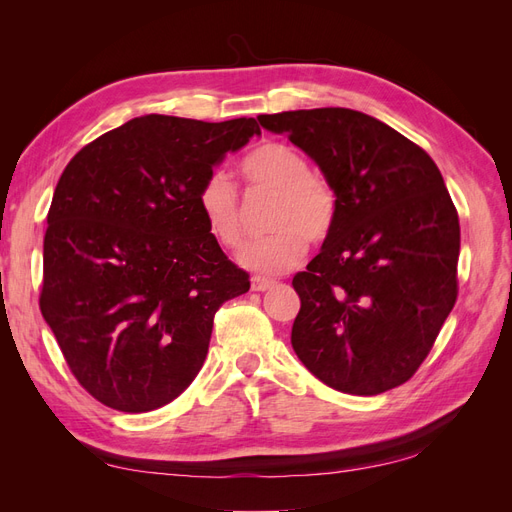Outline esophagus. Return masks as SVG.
<instances>
[{"mask_svg": "<svg viewBox=\"0 0 512 512\" xmlns=\"http://www.w3.org/2000/svg\"><path fill=\"white\" fill-rule=\"evenodd\" d=\"M275 284H277V282L271 280V277H260V275L252 277V290H254V292H265V290L273 288Z\"/></svg>", "mask_w": 512, "mask_h": 512, "instance_id": "34e87169", "label": "esophagus"}]
</instances>
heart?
Wrapping results in <instances>:
<instances>
[{
  "label": "heart",
  "mask_w": 512,
  "mask_h": 512,
  "mask_svg": "<svg viewBox=\"0 0 512 512\" xmlns=\"http://www.w3.org/2000/svg\"><path fill=\"white\" fill-rule=\"evenodd\" d=\"M241 175L250 190L271 192L267 215L269 235L256 239L241 252V265L258 273H282L297 265L305 245L331 237L339 215V194L333 181L309 170L303 153L284 143H262L241 162ZM198 209L211 237L226 250L245 243V222L237 185L213 170L198 188Z\"/></svg>",
  "instance_id": "b5f03b06"
}]
</instances>
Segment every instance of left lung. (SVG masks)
Listing matches in <instances>:
<instances>
[{
    "instance_id": "1",
    "label": "left lung",
    "mask_w": 512,
    "mask_h": 512,
    "mask_svg": "<svg viewBox=\"0 0 512 512\" xmlns=\"http://www.w3.org/2000/svg\"><path fill=\"white\" fill-rule=\"evenodd\" d=\"M301 147L339 194L331 237L292 277L290 342L335 391L380 395L427 359L457 301L459 218L425 149L350 108L260 115Z\"/></svg>"
}]
</instances>
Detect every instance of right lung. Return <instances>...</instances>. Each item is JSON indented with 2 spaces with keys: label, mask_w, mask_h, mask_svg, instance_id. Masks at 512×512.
Here are the masks:
<instances>
[{
  "label": "right lung",
  "mask_w": 512,
  "mask_h": 512,
  "mask_svg": "<svg viewBox=\"0 0 512 512\" xmlns=\"http://www.w3.org/2000/svg\"><path fill=\"white\" fill-rule=\"evenodd\" d=\"M260 126L145 115L70 160L44 232L40 312L83 389L119 412L179 397L215 312L250 290L198 209V188Z\"/></svg>",
  "instance_id": "obj_1"
}]
</instances>
